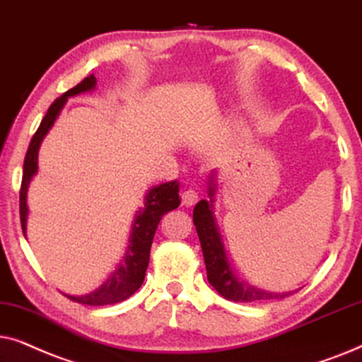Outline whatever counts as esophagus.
<instances>
[{
	"mask_svg": "<svg viewBox=\"0 0 362 362\" xmlns=\"http://www.w3.org/2000/svg\"><path fill=\"white\" fill-rule=\"evenodd\" d=\"M197 200H199V194H197L195 190H185L184 194H182V204H184L185 206H192L197 204Z\"/></svg>",
	"mask_w": 362,
	"mask_h": 362,
	"instance_id": "esophagus-1",
	"label": "esophagus"
}]
</instances>
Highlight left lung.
Segmentation results:
<instances>
[{"mask_svg":"<svg viewBox=\"0 0 362 362\" xmlns=\"http://www.w3.org/2000/svg\"><path fill=\"white\" fill-rule=\"evenodd\" d=\"M216 189H218V170H211L206 178V194L209 199L200 200L194 209V225L199 233L202 253H204L206 278L209 283L225 300L237 303H259L285 298L295 291L273 293L250 285L240 278L230 262L225 248L223 235L215 216Z\"/></svg>","mask_w":362,"mask_h":362,"instance_id":"8db88e82","label":"left lung"}]
</instances>
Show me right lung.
<instances>
[{
  "label": "right lung",
  "instance_id": "obj_1",
  "mask_svg": "<svg viewBox=\"0 0 362 362\" xmlns=\"http://www.w3.org/2000/svg\"><path fill=\"white\" fill-rule=\"evenodd\" d=\"M98 86V79L94 76L86 77L74 88L66 90L59 99H56L47 109L45 119L41 120L40 127L35 136H33L30 147H28L26 158L23 165V182L21 194H19V215H21L23 233L28 240V216H30V205H28V190L33 177L37 173V156H40V147L47 132L54 125L56 119L59 117L62 107H64L67 99L76 98L79 94L90 93ZM180 184L178 180L165 182V184L153 185L144 195V205L136 211L134 221L131 225V233H129L127 245L124 248V255L115 264V268L109 273L95 290L86 293V295H66L69 300L81 303L88 306H104L120 303L132 296L146 278V272L148 267V257H151V247L153 235L158 226V221L167 211L177 209L180 205Z\"/></svg>",
  "mask_w": 362,
  "mask_h": 362
}]
</instances>
